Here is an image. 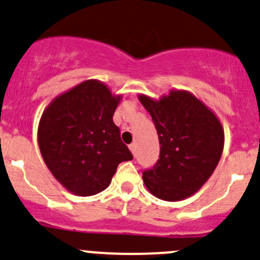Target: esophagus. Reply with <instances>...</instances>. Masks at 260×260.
I'll use <instances>...</instances> for the list:
<instances>
[{
  "label": "esophagus",
  "instance_id": "esophagus-1",
  "mask_svg": "<svg viewBox=\"0 0 260 260\" xmlns=\"http://www.w3.org/2000/svg\"><path fill=\"white\" fill-rule=\"evenodd\" d=\"M129 149H131V152L133 153V155H136V151H137V144L136 143L129 144Z\"/></svg>",
  "mask_w": 260,
  "mask_h": 260
}]
</instances>
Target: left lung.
<instances>
[{"label":"left lung","instance_id":"obj_1","mask_svg":"<svg viewBox=\"0 0 260 260\" xmlns=\"http://www.w3.org/2000/svg\"><path fill=\"white\" fill-rule=\"evenodd\" d=\"M159 138V159L144 169L147 189L163 201H182L208 180L222 157L224 131L214 113L192 93L171 91L154 101L139 95Z\"/></svg>","mask_w":260,"mask_h":260}]
</instances>
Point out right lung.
<instances>
[{
  "label": "right lung",
  "mask_w": 260,
  "mask_h": 260,
  "mask_svg": "<svg viewBox=\"0 0 260 260\" xmlns=\"http://www.w3.org/2000/svg\"><path fill=\"white\" fill-rule=\"evenodd\" d=\"M121 95L102 82L84 81L50 103L38 124V146L53 177L73 194L108 187L121 162L133 159L113 113Z\"/></svg>",
  "instance_id": "add662e5"
}]
</instances>
